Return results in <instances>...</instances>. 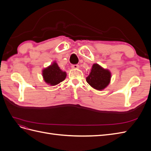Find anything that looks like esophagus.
<instances>
[{
    "label": "esophagus",
    "instance_id": "obj_1",
    "mask_svg": "<svg viewBox=\"0 0 151 151\" xmlns=\"http://www.w3.org/2000/svg\"><path fill=\"white\" fill-rule=\"evenodd\" d=\"M79 65L77 64H74L72 65V68L73 69H77V68H79Z\"/></svg>",
    "mask_w": 151,
    "mask_h": 151
}]
</instances>
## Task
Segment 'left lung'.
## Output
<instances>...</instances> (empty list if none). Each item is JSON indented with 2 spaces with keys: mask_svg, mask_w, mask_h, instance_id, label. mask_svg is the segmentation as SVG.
<instances>
[{
  "mask_svg": "<svg viewBox=\"0 0 151 151\" xmlns=\"http://www.w3.org/2000/svg\"><path fill=\"white\" fill-rule=\"evenodd\" d=\"M111 72L104 69L98 63L93 65L90 74L86 77V81L91 87L98 91L106 88L110 83Z\"/></svg>",
  "mask_w": 151,
  "mask_h": 151,
  "instance_id": "obj_1",
  "label": "left lung"
}]
</instances>
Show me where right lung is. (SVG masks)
I'll list each match as a JSON object with an SVG mask.
<instances>
[{"instance_id":"add662e5","label":"right lung","mask_w":151,"mask_h":151,"mask_svg":"<svg viewBox=\"0 0 151 151\" xmlns=\"http://www.w3.org/2000/svg\"><path fill=\"white\" fill-rule=\"evenodd\" d=\"M42 72L45 83L51 86H55L61 83L65 80L67 76L66 72L62 71L55 62L44 68Z\"/></svg>"}]
</instances>
